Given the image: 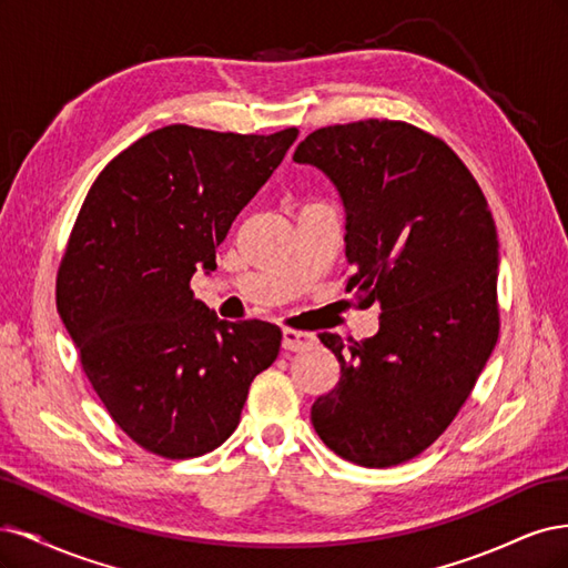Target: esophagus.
<instances>
[{"instance_id": "34e87169", "label": "esophagus", "mask_w": 568, "mask_h": 568, "mask_svg": "<svg viewBox=\"0 0 568 568\" xmlns=\"http://www.w3.org/2000/svg\"><path fill=\"white\" fill-rule=\"evenodd\" d=\"M282 346L291 353H301L315 346V336L301 332V329H284L282 332Z\"/></svg>"}]
</instances>
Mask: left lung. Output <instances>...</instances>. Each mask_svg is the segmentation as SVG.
<instances>
[{
	"mask_svg": "<svg viewBox=\"0 0 568 568\" xmlns=\"http://www.w3.org/2000/svg\"><path fill=\"white\" fill-rule=\"evenodd\" d=\"M346 205V294L379 303V332L343 343L324 332L341 379L311 409L338 457L384 469L422 455L453 424L500 332L497 232L457 153L403 120L311 132L294 153Z\"/></svg>",
	"mask_w": 568,
	"mask_h": 568,
	"instance_id": "obj_1",
	"label": "left lung"
}]
</instances>
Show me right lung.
<instances>
[{
    "label": "right lung",
    "instance_id": "right-lung-1",
    "mask_svg": "<svg viewBox=\"0 0 568 568\" xmlns=\"http://www.w3.org/2000/svg\"><path fill=\"white\" fill-rule=\"evenodd\" d=\"M168 125L101 170L57 274V307L111 419L140 445L189 459L225 443L251 382L280 355L277 324L217 320L192 294L239 211L296 142Z\"/></svg>",
    "mask_w": 568,
    "mask_h": 568
}]
</instances>
